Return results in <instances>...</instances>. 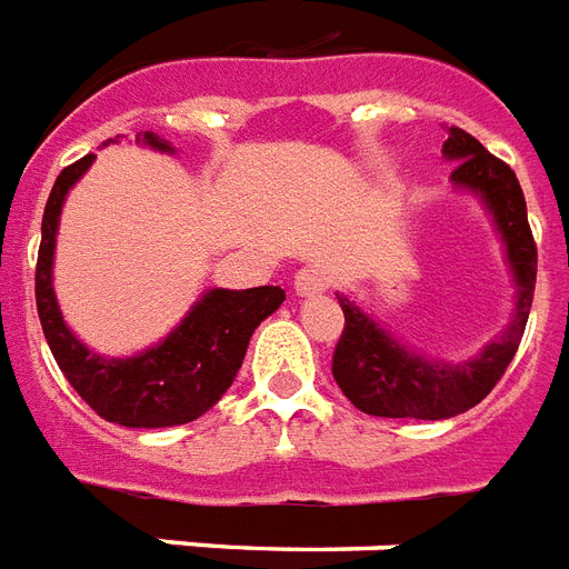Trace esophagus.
<instances>
[{
	"label": "esophagus",
	"instance_id": "1",
	"mask_svg": "<svg viewBox=\"0 0 569 569\" xmlns=\"http://www.w3.org/2000/svg\"><path fill=\"white\" fill-rule=\"evenodd\" d=\"M293 288H297L299 297H313V293H322V290L331 288V272L322 267V263H308L297 272L293 279Z\"/></svg>",
	"mask_w": 569,
	"mask_h": 569
}]
</instances>
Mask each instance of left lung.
<instances>
[{
  "instance_id": "1",
  "label": "left lung",
  "mask_w": 569,
  "mask_h": 569,
  "mask_svg": "<svg viewBox=\"0 0 569 569\" xmlns=\"http://www.w3.org/2000/svg\"><path fill=\"white\" fill-rule=\"evenodd\" d=\"M443 156L456 161L452 181L458 188L476 190L488 202L502 231L508 261L515 267L517 279V313L506 335L490 343L479 358L465 363H435L399 347L361 308L340 297L343 331L331 358V376L343 390V397L358 411L372 417L447 420L479 406L506 376L529 320L538 279V247L531 238L526 199L515 170L497 156H490L479 140L461 129H449Z\"/></svg>"
}]
</instances>
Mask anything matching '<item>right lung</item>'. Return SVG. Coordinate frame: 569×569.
Instances as JSON below:
<instances>
[{
  "mask_svg": "<svg viewBox=\"0 0 569 569\" xmlns=\"http://www.w3.org/2000/svg\"><path fill=\"white\" fill-rule=\"evenodd\" d=\"M143 143L170 149L152 131ZM93 163V156L63 167L43 211V234L34 272V297L47 343L76 393L108 422L129 429L184 426L211 411L238 376L249 338L284 302V290L263 284L249 290H208L170 338L134 358H102L76 340L58 311L52 290V249L67 190Z\"/></svg>",
  "mask_w": 569,
  "mask_h": 569,
  "instance_id": "obj_1",
  "label": "right lung"
}]
</instances>
